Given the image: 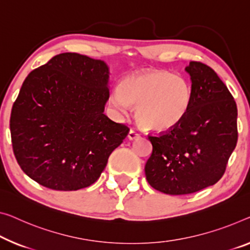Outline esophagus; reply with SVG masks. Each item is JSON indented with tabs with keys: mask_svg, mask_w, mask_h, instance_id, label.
Segmentation results:
<instances>
[{
	"mask_svg": "<svg viewBox=\"0 0 250 250\" xmlns=\"http://www.w3.org/2000/svg\"><path fill=\"white\" fill-rule=\"evenodd\" d=\"M140 137V134H138L136 130H134V129H130L129 130V133H128V138L130 141H133V140H136V138H138Z\"/></svg>",
	"mask_w": 250,
	"mask_h": 250,
	"instance_id": "34e87169",
	"label": "esophagus"
}]
</instances>
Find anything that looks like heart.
Masks as SVG:
<instances>
[{
	"label": "heart",
	"mask_w": 250,
	"mask_h": 250,
	"mask_svg": "<svg viewBox=\"0 0 250 250\" xmlns=\"http://www.w3.org/2000/svg\"><path fill=\"white\" fill-rule=\"evenodd\" d=\"M193 90L182 75L145 70L127 76L120 89L110 95V104L120 110L136 106L135 118L146 130L164 133L175 128L189 112Z\"/></svg>",
	"instance_id": "obj_1"
}]
</instances>
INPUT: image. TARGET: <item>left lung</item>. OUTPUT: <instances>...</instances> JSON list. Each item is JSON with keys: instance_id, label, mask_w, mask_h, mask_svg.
Masks as SVG:
<instances>
[{"instance_id": "8db88e82", "label": "left lung", "mask_w": 250, "mask_h": 250, "mask_svg": "<svg viewBox=\"0 0 250 250\" xmlns=\"http://www.w3.org/2000/svg\"><path fill=\"white\" fill-rule=\"evenodd\" d=\"M186 71L193 90L189 112L175 128L148 137L153 151L145 165L151 187L171 195L217 183L238 138L236 102L216 71L197 61Z\"/></svg>"}]
</instances>
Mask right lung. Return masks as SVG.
Listing matches in <instances>:
<instances>
[{
	"label": "right lung",
	"instance_id": "1",
	"mask_svg": "<svg viewBox=\"0 0 250 250\" xmlns=\"http://www.w3.org/2000/svg\"><path fill=\"white\" fill-rule=\"evenodd\" d=\"M109 75L105 61L64 52L26 77L10 130L15 159L33 181L58 191L97 181L129 132L104 114Z\"/></svg>",
	"mask_w": 250,
	"mask_h": 250
}]
</instances>
